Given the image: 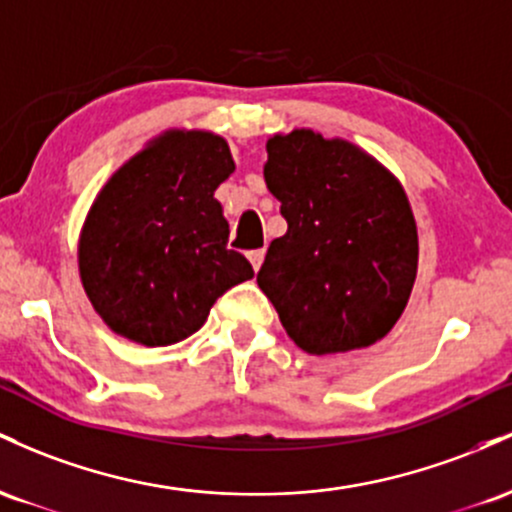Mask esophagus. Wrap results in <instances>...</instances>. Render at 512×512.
Segmentation results:
<instances>
[{
	"label": "esophagus",
	"mask_w": 512,
	"mask_h": 512,
	"mask_svg": "<svg viewBox=\"0 0 512 512\" xmlns=\"http://www.w3.org/2000/svg\"><path fill=\"white\" fill-rule=\"evenodd\" d=\"M263 258H266V251H263V249L249 251V261H251V266H254V271H258V268H261Z\"/></svg>",
	"instance_id": "obj_1"
}]
</instances>
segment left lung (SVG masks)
Returning <instances> with one entry per match:
<instances>
[{
	"label": "left lung",
	"instance_id": "left-lung-1",
	"mask_svg": "<svg viewBox=\"0 0 512 512\" xmlns=\"http://www.w3.org/2000/svg\"><path fill=\"white\" fill-rule=\"evenodd\" d=\"M263 169L287 232L256 280L287 336L312 355L387 336L409 302L418 234L406 193L358 147L295 130L268 140Z\"/></svg>",
	"mask_w": 512,
	"mask_h": 512
}]
</instances>
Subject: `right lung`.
Segmentation results:
<instances>
[{
  "label": "right lung",
  "instance_id": "1",
  "mask_svg": "<svg viewBox=\"0 0 512 512\" xmlns=\"http://www.w3.org/2000/svg\"><path fill=\"white\" fill-rule=\"evenodd\" d=\"M234 171L212 132H169L106 183L79 241V273L101 319L142 346L195 333L229 287L254 278L215 188Z\"/></svg>",
  "mask_w": 512,
  "mask_h": 512
}]
</instances>
